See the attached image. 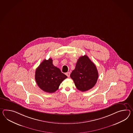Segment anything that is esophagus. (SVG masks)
<instances>
[{
    "mask_svg": "<svg viewBox=\"0 0 133 133\" xmlns=\"http://www.w3.org/2000/svg\"><path fill=\"white\" fill-rule=\"evenodd\" d=\"M66 75L68 76V77H70V72H66Z\"/></svg>",
    "mask_w": 133,
    "mask_h": 133,
    "instance_id": "esophagus-1",
    "label": "esophagus"
}]
</instances>
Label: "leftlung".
Segmentation results:
<instances>
[{"label": "left lung", "mask_w": 133, "mask_h": 133, "mask_svg": "<svg viewBox=\"0 0 133 133\" xmlns=\"http://www.w3.org/2000/svg\"><path fill=\"white\" fill-rule=\"evenodd\" d=\"M70 77L77 89L84 92L94 87L97 82L98 74L96 65L87 55H84L78 59Z\"/></svg>", "instance_id": "8db88e82"}]
</instances>
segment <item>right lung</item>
Here are the masks:
<instances>
[{
    "mask_svg": "<svg viewBox=\"0 0 133 133\" xmlns=\"http://www.w3.org/2000/svg\"><path fill=\"white\" fill-rule=\"evenodd\" d=\"M52 62V58L44 59L36 69L35 74L36 82L39 88L49 93L57 90L62 82L67 78Z\"/></svg>",
    "mask_w": 133,
    "mask_h": 133,
    "instance_id": "add662e5",
    "label": "right lung"
}]
</instances>
